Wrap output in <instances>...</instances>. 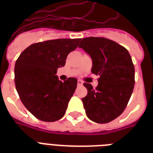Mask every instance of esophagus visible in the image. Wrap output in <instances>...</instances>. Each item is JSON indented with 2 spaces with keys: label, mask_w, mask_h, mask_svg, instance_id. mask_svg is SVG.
<instances>
[{
  "label": "esophagus",
  "mask_w": 153,
  "mask_h": 153,
  "mask_svg": "<svg viewBox=\"0 0 153 153\" xmlns=\"http://www.w3.org/2000/svg\"><path fill=\"white\" fill-rule=\"evenodd\" d=\"M82 84H83V82L82 81V80H78V86H82Z\"/></svg>",
  "instance_id": "obj_1"
}]
</instances>
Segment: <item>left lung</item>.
<instances>
[{"instance_id":"left-lung-1","label":"left lung","mask_w":153,"mask_h":153,"mask_svg":"<svg viewBox=\"0 0 153 153\" xmlns=\"http://www.w3.org/2000/svg\"><path fill=\"white\" fill-rule=\"evenodd\" d=\"M80 48L92 59L91 72L98 85L84 82L87 95L82 98L86 116L96 123L113 121L126 109L135 84V71L127 49L103 37L81 39Z\"/></svg>"}]
</instances>
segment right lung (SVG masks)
Here are the masks:
<instances>
[{"label":"right lung","instance_id":"right-lung-1","mask_svg":"<svg viewBox=\"0 0 153 153\" xmlns=\"http://www.w3.org/2000/svg\"><path fill=\"white\" fill-rule=\"evenodd\" d=\"M79 41L58 39L33 44L16 60V88L24 105L39 120L52 122L64 116L78 80L69 78L62 82L55 74Z\"/></svg>","mask_w":153,"mask_h":153}]
</instances>
